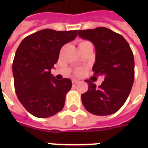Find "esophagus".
<instances>
[{"mask_svg": "<svg viewBox=\"0 0 148 148\" xmlns=\"http://www.w3.org/2000/svg\"><path fill=\"white\" fill-rule=\"evenodd\" d=\"M78 82H79V81L77 80V79H73V80H72V84H73V85H76V84H77Z\"/></svg>", "mask_w": 148, "mask_h": 148, "instance_id": "1", "label": "esophagus"}]
</instances>
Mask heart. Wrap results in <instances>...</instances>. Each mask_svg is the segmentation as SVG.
I'll use <instances>...</instances> for the list:
<instances>
[{
	"mask_svg": "<svg viewBox=\"0 0 148 148\" xmlns=\"http://www.w3.org/2000/svg\"><path fill=\"white\" fill-rule=\"evenodd\" d=\"M88 42H89V41H86V40H83V41H82V42H79V45H81V44H86V43H88ZM82 72V70L78 69V70H77V71H76V74H80Z\"/></svg>",
	"mask_w": 148,
	"mask_h": 148,
	"instance_id": "obj_1",
	"label": "heart"
}]
</instances>
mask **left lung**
Segmentation results:
<instances>
[{"instance_id": "obj_1", "label": "left lung", "mask_w": 148, "mask_h": 148, "mask_svg": "<svg viewBox=\"0 0 148 148\" xmlns=\"http://www.w3.org/2000/svg\"><path fill=\"white\" fill-rule=\"evenodd\" d=\"M78 36L93 43L96 50L93 74L105 77L98 87L93 82L86 80L89 88L82 94V104L92 114H113L125 103L133 85L132 51L124 37L107 27L78 30Z\"/></svg>"}]
</instances>
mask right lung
<instances>
[{
  "label": "right lung",
  "mask_w": 148,
  "mask_h": 148,
  "mask_svg": "<svg viewBox=\"0 0 148 148\" xmlns=\"http://www.w3.org/2000/svg\"><path fill=\"white\" fill-rule=\"evenodd\" d=\"M77 36V30L43 29L25 37L18 47L12 63L15 91L32 115L50 117L63 109L72 82L69 78L57 80L51 70L62 47Z\"/></svg>",
  "instance_id": "add662e5"
}]
</instances>
